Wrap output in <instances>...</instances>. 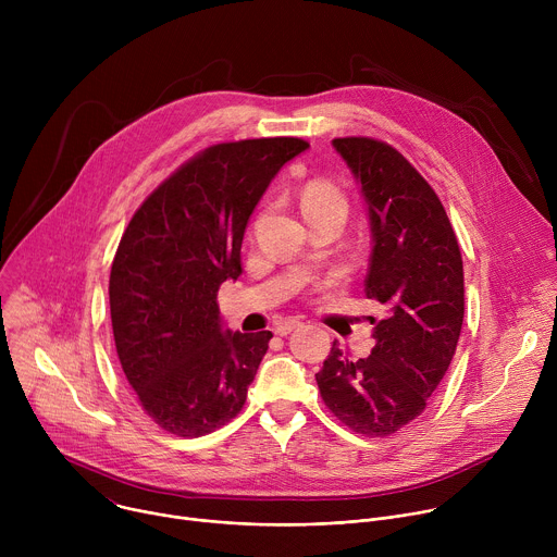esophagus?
<instances>
[{"label": "esophagus", "instance_id": "obj_1", "mask_svg": "<svg viewBox=\"0 0 557 557\" xmlns=\"http://www.w3.org/2000/svg\"><path fill=\"white\" fill-rule=\"evenodd\" d=\"M301 326V322L299 320H284V322H280L277 326H275V335H280V337H286L288 333H293L295 329H299Z\"/></svg>", "mask_w": 557, "mask_h": 557}]
</instances>
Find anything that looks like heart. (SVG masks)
<instances>
[{
	"label": "heart",
	"mask_w": 557,
	"mask_h": 557,
	"mask_svg": "<svg viewBox=\"0 0 557 557\" xmlns=\"http://www.w3.org/2000/svg\"><path fill=\"white\" fill-rule=\"evenodd\" d=\"M301 207L304 213L308 211H342L346 213V196L344 191L333 185L331 181H310L306 183L304 191H301Z\"/></svg>",
	"instance_id": "b5f03b06"
}]
</instances>
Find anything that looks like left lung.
Masks as SVG:
<instances>
[{"instance_id":"8db88e82","label":"left lung","mask_w":557,"mask_h":557,"mask_svg":"<svg viewBox=\"0 0 557 557\" xmlns=\"http://www.w3.org/2000/svg\"><path fill=\"white\" fill-rule=\"evenodd\" d=\"M368 207L372 253L366 297L385 306L374 348L348 359L331 348L314 374L329 410L352 432L387 436L414 421L445 376L462 329V258L428 181L392 145L335 138Z\"/></svg>"}]
</instances>
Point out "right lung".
<instances>
[{
    "label": "right lung",
    "instance_id": "right-lung-1",
    "mask_svg": "<svg viewBox=\"0 0 557 557\" xmlns=\"http://www.w3.org/2000/svg\"><path fill=\"white\" fill-rule=\"evenodd\" d=\"M308 143L293 136L207 147L132 215L110 273L121 368L147 417L198 438L228 423L269 350L271 331L222 326L218 288L243 273L249 218Z\"/></svg>",
    "mask_w": 557,
    "mask_h": 557
}]
</instances>
